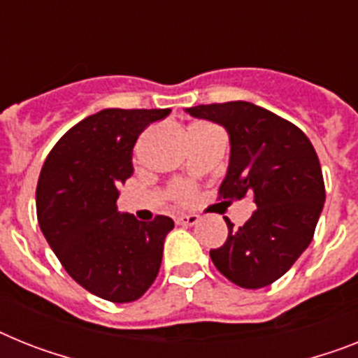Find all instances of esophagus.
<instances>
[{
  "label": "esophagus",
  "instance_id": "34e87169",
  "mask_svg": "<svg viewBox=\"0 0 358 358\" xmlns=\"http://www.w3.org/2000/svg\"><path fill=\"white\" fill-rule=\"evenodd\" d=\"M176 224L178 225H185V227H191V225H196L198 224V216L196 215H180L176 218Z\"/></svg>",
  "mask_w": 358,
  "mask_h": 358
}]
</instances>
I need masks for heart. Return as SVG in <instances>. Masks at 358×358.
<instances>
[{"mask_svg": "<svg viewBox=\"0 0 358 358\" xmlns=\"http://www.w3.org/2000/svg\"><path fill=\"white\" fill-rule=\"evenodd\" d=\"M174 194H176V198L182 200V202H187V200L193 198V191H191V187H187V185H180V187H176Z\"/></svg>", "mask_w": 358, "mask_h": 358, "instance_id": "1", "label": "heart"}]
</instances>
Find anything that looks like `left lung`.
I'll return each mask as SVG.
<instances>
[{"instance_id": "obj_1", "label": "left lung", "mask_w": 358, "mask_h": 358, "mask_svg": "<svg viewBox=\"0 0 358 358\" xmlns=\"http://www.w3.org/2000/svg\"><path fill=\"white\" fill-rule=\"evenodd\" d=\"M193 118L218 123L229 134V165L220 196L253 194L257 211L211 249L216 269L245 289L266 287L296 262L313 240L326 202L322 169L296 125L249 101L196 105Z\"/></svg>"}]
</instances>
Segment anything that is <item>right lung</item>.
Returning a JSON list of instances; mask_svg holds the SVG:
<instances>
[{"label":"right lung","instance_id":"obj_1","mask_svg":"<svg viewBox=\"0 0 358 358\" xmlns=\"http://www.w3.org/2000/svg\"><path fill=\"white\" fill-rule=\"evenodd\" d=\"M171 109H103L52 147L36 187L41 233L65 271L89 293L123 304L145 293L160 271L169 216L140 222L120 213L118 185L133 174L143 129Z\"/></svg>","mask_w":358,"mask_h":358}]
</instances>
